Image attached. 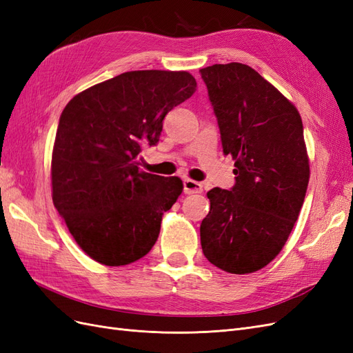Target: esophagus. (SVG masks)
<instances>
[{
    "label": "esophagus",
    "mask_w": 353,
    "mask_h": 353,
    "mask_svg": "<svg viewBox=\"0 0 353 353\" xmlns=\"http://www.w3.org/2000/svg\"><path fill=\"white\" fill-rule=\"evenodd\" d=\"M203 185L201 183H197L194 179H184V193L185 194H196L201 193Z\"/></svg>",
    "instance_id": "esophagus-1"
}]
</instances>
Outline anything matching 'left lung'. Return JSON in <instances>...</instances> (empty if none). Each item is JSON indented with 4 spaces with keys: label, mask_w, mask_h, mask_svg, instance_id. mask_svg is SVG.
<instances>
[{
    "label": "left lung",
    "mask_w": 353,
    "mask_h": 353,
    "mask_svg": "<svg viewBox=\"0 0 353 353\" xmlns=\"http://www.w3.org/2000/svg\"><path fill=\"white\" fill-rule=\"evenodd\" d=\"M236 185L208 191L200 241L210 263L230 274L262 270L281 252L309 183L302 117L272 83L243 63L200 69Z\"/></svg>",
    "instance_id": "8db88e82"
}]
</instances>
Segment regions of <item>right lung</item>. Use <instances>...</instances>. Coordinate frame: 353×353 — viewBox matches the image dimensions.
<instances>
[{"label": "right lung", "mask_w": 353, "mask_h": 353, "mask_svg": "<svg viewBox=\"0 0 353 353\" xmlns=\"http://www.w3.org/2000/svg\"><path fill=\"white\" fill-rule=\"evenodd\" d=\"M188 72L132 70L90 87L68 103L51 157L52 203L79 248L121 266L154 245L160 222L184 184L140 168L165 116L194 94Z\"/></svg>", "instance_id": "1"}]
</instances>
